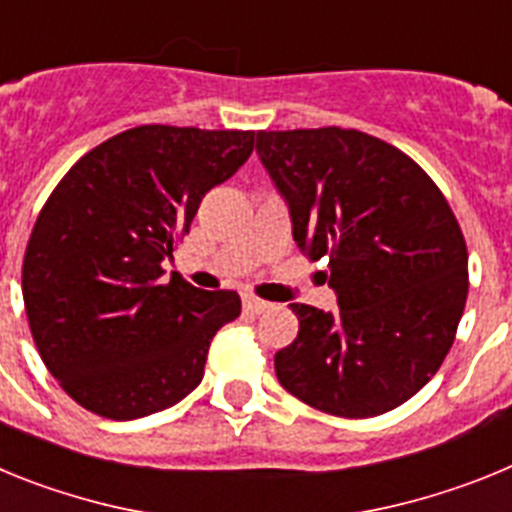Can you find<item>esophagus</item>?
Returning <instances> with one entry per match:
<instances>
[{
	"label": "esophagus",
	"instance_id": "34e87169",
	"mask_svg": "<svg viewBox=\"0 0 512 512\" xmlns=\"http://www.w3.org/2000/svg\"><path fill=\"white\" fill-rule=\"evenodd\" d=\"M269 302L259 300V297H251V295H243V310L248 312V315H261V312L269 310Z\"/></svg>",
	"mask_w": 512,
	"mask_h": 512
}]
</instances>
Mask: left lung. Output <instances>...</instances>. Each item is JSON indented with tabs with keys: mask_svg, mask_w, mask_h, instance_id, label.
Wrapping results in <instances>:
<instances>
[{
	"mask_svg": "<svg viewBox=\"0 0 512 512\" xmlns=\"http://www.w3.org/2000/svg\"><path fill=\"white\" fill-rule=\"evenodd\" d=\"M256 153L338 310L292 302L300 333L277 351L289 395L341 418L408 402L449 354L467 302V243L431 176L359 130H261Z\"/></svg>",
	"mask_w": 512,
	"mask_h": 512,
	"instance_id": "obj_1",
	"label": "left lung"
}]
</instances>
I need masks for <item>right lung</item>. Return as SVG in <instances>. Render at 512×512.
I'll return each instance as SVG.
<instances>
[{"label":"right lung","instance_id":"right-lung-1","mask_svg":"<svg viewBox=\"0 0 512 512\" xmlns=\"http://www.w3.org/2000/svg\"><path fill=\"white\" fill-rule=\"evenodd\" d=\"M251 130L143 125L76 161L40 210L22 297L48 372L110 420L161 413L202 382L230 289L192 287L164 259L200 202L248 161Z\"/></svg>","mask_w":512,"mask_h":512}]
</instances>
